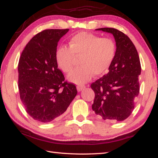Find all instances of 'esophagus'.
Listing matches in <instances>:
<instances>
[{
	"label": "esophagus",
	"instance_id": "1",
	"mask_svg": "<svg viewBox=\"0 0 158 158\" xmlns=\"http://www.w3.org/2000/svg\"><path fill=\"white\" fill-rule=\"evenodd\" d=\"M85 86L84 85H78V86H77V89L78 90V92H81L82 90H84L85 89Z\"/></svg>",
	"mask_w": 158,
	"mask_h": 158
}]
</instances>
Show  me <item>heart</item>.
Listing matches in <instances>:
<instances>
[{"label":"heart","instance_id":"1","mask_svg":"<svg viewBox=\"0 0 158 158\" xmlns=\"http://www.w3.org/2000/svg\"><path fill=\"white\" fill-rule=\"evenodd\" d=\"M68 44L69 48H58L56 61L61 70L69 73L75 58H79L80 66L68 77L69 81L78 85L90 81L93 75L100 77L107 73L116 56V44L111 39L101 38L92 33H77L71 37Z\"/></svg>","mask_w":158,"mask_h":158}]
</instances>
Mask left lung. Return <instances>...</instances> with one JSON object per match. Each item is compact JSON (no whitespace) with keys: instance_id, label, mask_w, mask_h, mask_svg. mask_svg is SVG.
<instances>
[{"instance_id":"1","label":"left lung","mask_w":158,"mask_h":158,"mask_svg":"<svg viewBox=\"0 0 158 158\" xmlns=\"http://www.w3.org/2000/svg\"><path fill=\"white\" fill-rule=\"evenodd\" d=\"M96 31L113 35L116 53L109 73L90 85L95 94L92 109L106 121H124L132 112L139 93V57L132 42L121 31L113 28Z\"/></svg>"}]
</instances>
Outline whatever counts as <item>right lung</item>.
<instances>
[{
    "mask_svg": "<svg viewBox=\"0 0 158 158\" xmlns=\"http://www.w3.org/2000/svg\"><path fill=\"white\" fill-rule=\"evenodd\" d=\"M69 29H47L35 35L21 53L19 90L26 111L33 119L49 123L62 116L77 94L65 81L56 61L58 42Z\"/></svg>",
    "mask_w": 158,
    "mask_h": 158,
    "instance_id": "1",
    "label": "right lung"
}]
</instances>
